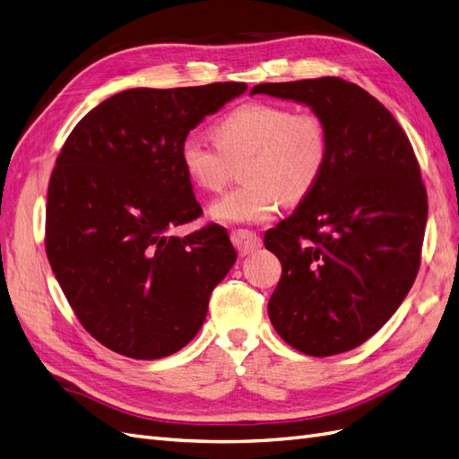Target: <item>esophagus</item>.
<instances>
[{
	"label": "esophagus",
	"instance_id": "34e87169",
	"mask_svg": "<svg viewBox=\"0 0 459 459\" xmlns=\"http://www.w3.org/2000/svg\"><path fill=\"white\" fill-rule=\"evenodd\" d=\"M231 241L235 245V248H238L241 256H247L251 255L255 251H258V248L262 247V241L256 233L253 231H247V230H235L231 231Z\"/></svg>",
	"mask_w": 459,
	"mask_h": 459
}]
</instances>
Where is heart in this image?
<instances>
[{
  "instance_id": "obj_1",
  "label": "heart",
  "mask_w": 459,
  "mask_h": 459,
  "mask_svg": "<svg viewBox=\"0 0 459 459\" xmlns=\"http://www.w3.org/2000/svg\"><path fill=\"white\" fill-rule=\"evenodd\" d=\"M214 143L187 135L179 162L189 182L201 191H220L231 164L243 159L245 186L226 193L211 206L221 224H262L272 220L283 201L299 203L322 178L331 151L325 118L314 110L251 101L221 117Z\"/></svg>"
}]
</instances>
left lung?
Wrapping results in <instances>:
<instances>
[{"mask_svg": "<svg viewBox=\"0 0 459 459\" xmlns=\"http://www.w3.org/2000/svg\"><path fill=\"white\" fill-rule=\"evenodd\" d=\"M255 93L312 107L331 132L319 182L264 235L283 268L270 322L302 354L352 351L388 322L418 275L427 224L420 162L386 107L352 82L324 76Z\"/></svg>", "mask_w": 459, "mask_h": 459, "instance_id": "8db88e82", "label": "left lung"}]
</instances>
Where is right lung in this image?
Wrapping results in <instances>:
<instances>
[{
  "label": "right lung",
  "mask_w": 459,
  "mask_h": 459,
  "mask_svg": "<svg viewBox=\"0 0 459 459\" xmlns=\"http://www.w3.org/2000/svg\"><path fill=\"white\" fill-rule=\"evenodd\" d=\"M243 91V82L126 90L66 137L48 187L46 253L80 324L113 352L157 359L184 349L238 258L218 224L170 231L203 214L182 142Z\"/></svg>",
  "instance_id": "add662e5"
}]
</instances>
